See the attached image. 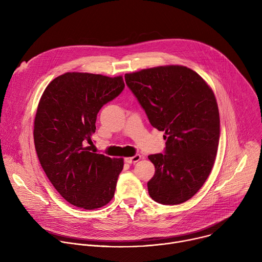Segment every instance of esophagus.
Instances as JSON below:
<instances>
[{"mask_svg":"<svg viewBox=\"0 0 262 262\" xmlns=\"http://www.w3.org/2000/svg\"><path fill=\"white\" fill-rule=\"evenodd\" d=\"M140 160H141V156H140V155H136V156H134V157H132V158H125V159H124L125 163H127V164L137 163V162H139Z\"/></svg>","mask_w":262,"mask_h":262,"instance_id":"obj_1","label":"esophagus"}]
</instances>
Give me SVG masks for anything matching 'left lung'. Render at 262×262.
<instances>
[{"label": "left lung", "instance_id": "8db88e82", "mask_svg": "<svg viewBox=\"0 0 262 262\" xmlns=\"http://www.w3.org/2000/svg\"><path fill=\"white\" fill-rule=\"evenodd\" d=\"M150 124L165 132V155L149 156L156 173L148 193L162 204H180L204 184L213 167L220 139L214 93L199 74L182 65L125 73Z\"/></svg>", "mask_w": 262, "mask_h": 262}]
</instances>
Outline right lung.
Returning a JSON list of instances; mask_svg holds the SVG:
<instances>
[{
	"label": "right lung",
	"mask_w": 262,
	"mask_h": 262,
	"mask_svg": "<svg viewBox=\"0 0 262 262\" xmlns=\"http://www.w3.org/2000/svg\"><path fill=\"white\" fill-rule=\"evenodd\" d=\"M124 88L122 76L66 72L43 91L34 120L37 157L58 193L84 209L106 205L114 197L123 159L91 152V137L101 106Z\"/></svg>",
	"instance_id": "add662e5"
}]
</instances>
